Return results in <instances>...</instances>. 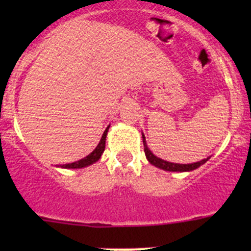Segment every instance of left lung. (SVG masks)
I'll return each instance as SVG.
<instances>
[{
    "label": "left lung",
    "instance_id": "left-lung-1",
    "mask_svg": "<svg viewBox=\"0 0 251 251\" xmlns=\"http://www.w3.org/2000/svg\"><path fill=\"white\" fill-rule=\"evenodd\" d=\"M142 138H143V146H145V153L146 157H147L148 162H150L151 165H153L154 167L159 168V170L163 171H170V172H190V171H194L196 168H199L200 166H202L203 163L208 161L210 157L205 159H201L199 162H194V163H187V165H181V163H174V162H168L165 161V159L159 158V157L154 156L152 153V151L148 148L147 142H146V137L145 134L142 133Z\"/></svg>",
    "mask_w": 251,
    "mask_h": 251
}]
</instances>
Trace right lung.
Wrapping results in <instances>:
<instances>
[{"label":"right lung","instance_id":"1","mask_svg":"<svg viewBox=\"0 0 251 251\" xmlns=\"http://www.w3.org/2000/svg\"><path fill=\"white\" fill-rule=\"evenodd\" d=\"M109 127L110 126H108V127H106V129L104 130L103 136H101L98 146L95 147V150L93 151L90 154H88V156L84 157V158L79 159V161L73 162V163H66V165H61V166H59V167L69 168V170H70V168H72V170H75V168L88 167V166L93 165V163H95L97 161H99V158H100L101 154H103L104 150H105V139H106V134H108V129H109Z\"/></svg>","mask_w":251,"mask_h":251}]
</instances>
